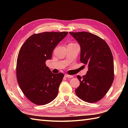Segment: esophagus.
Wrapping results in <instances>:
<instances>
[{"label": "esophagus", "instance_id": "esophagus-1", "mask_svg": "<svg viewBox=\"0 0 128 128\" xmlns=\"http://www.w3.org/2000/svg\"><path fill=\"white\" fill-rule=\"evenodd\" d=\"M64 77H67V78H72V77H73V76L72 75H68V74H65Z\"/></svg>", "mask_w": 128, "mask_h": 128}]
</instances>
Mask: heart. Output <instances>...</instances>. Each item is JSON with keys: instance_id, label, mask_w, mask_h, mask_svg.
<instances>
[{"instance_id": "heart-1", "label": "heart", "mask_w": 128, "mask_h": 128, "mask_svg": "<svg viewBox=\"0 0 128 128\" xmlns=\"http://www.w3.org/2000/svg\"><path fill=\"white\" fill-rule=\"evenodd\" d=\"M72 44H76V43H72Z\"/></svg>"}]
</instances>
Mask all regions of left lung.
I'll return each instance as SVG.
<instances>
[{
  "instance_id": "8db88e82",
  "label": "left lung",
  "mask_w": 128,
  "mask_h": 128,
  "mask_svg": "<svg viewBox=\"0 0 128 128\" xmlns=\"http://www.w3.org/2000/svg\"><path fill=\"white\" fill-rule=\"evenodd\" d=\"M80 48V61L88 67L86 74L77 75L80 86L75 90L78 97L84 102H98L110 90L114 80V61L106 42L88 32H69Z\"/></svg>"
}]
</instances>
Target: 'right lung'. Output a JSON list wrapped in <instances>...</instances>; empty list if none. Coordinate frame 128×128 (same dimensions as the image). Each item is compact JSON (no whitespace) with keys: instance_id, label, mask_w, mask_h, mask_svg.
Segmentation results:
<instances>
[{"instance_id":"obj_1","label":"right lung","mask_w":128,"mask_h":128,"mask_svg":"<svg viewBox=\"0 0 128 128\" xmlns=\"http://www.w3.org/2000/svg\"><path fill=\"white\" fill-rule=\"evenodd\" d=\"M68 32H45L34 34L19 51L16 64L18 84L30 101L44 105L54 99L64 76L53 74L45 64L56 45Z\"/></svg>"}]
</instances>
